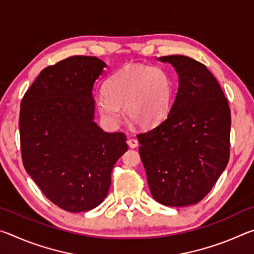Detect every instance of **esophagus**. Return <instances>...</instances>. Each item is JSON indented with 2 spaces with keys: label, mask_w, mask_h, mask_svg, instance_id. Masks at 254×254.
<instances>
[{
  "label": "esophagus",
  "mask_w": 254,
  "mask_h": 254,
  "mask_svg": "<svg viewBox=\"0 0 254 254\" xmlns=\"http://www.w3.org/2000/svg\"><path fill=\"white\" fill-rule=\"evenodd\" d=\"M137 144H139V142H137L136 139H133V137H128L127 139V145L132 149H134L137 147Z\"/></svg>",
  "instance_id": "1"
}]
</instances>
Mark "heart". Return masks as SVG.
<instances>
[{"label":"heart","instance_id":"obj_1","mask_svg":"<svg viewBox=\"0 0 254 254\" xmlns=\"http://www.w3.org/2000/svg\"><path fill=\"white\" fill-rule=\"evenodd\" d=\"M103 94L96 107L109 126L122 119L121 109L132 124L148 128L168 117L174 96L170 76L160 67L148 64L127 65L111 75L103 85Z\"/></svg>","mask_w":254,"mask_h":254}]
</instances>
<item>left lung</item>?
Returning <instances> with one entry per match:
<instances>
[{
    "instance_id": "obj_1",
    "label": "left lung",
    "mask_w": 254,
    "mask_h": 254,
    "mask_svg": "<svg viewBox=\"0 0 254 254\" xmlns=\"http://www.w3.org/2000/svg\"><path fill=\"white\" fill-rule=\"evenodd\" d=\"M158 60L175 68L178 91L165 121L136 135L139 152L153 198L185 207L203 199L226 168L231 111L203 64L182 55Z\"/></svg>"
}]
</instances>
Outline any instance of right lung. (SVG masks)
Listing matches in <instances>:
<instances>
[{
	"instance_id": "1",
	"label": "right lung",
	"mask_w": 254,
	"mask_h": 254,
	"mask_svg": "<svg viewBox=\"0 0 254 254\" xmlns=\"http://www.w3.org/2000/svg\"><path fill=\"white\" fill-rule=\"evenodd\" d=\"M105 67L91 56L64 59L40 72L20 105L24 168L67 212H87L106 198L112 169L127 150L124 133L94 121L93 88Z\"/></svg>"
}]
</instances>
